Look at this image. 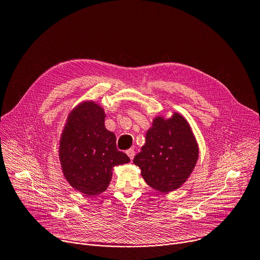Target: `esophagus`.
Masks as SVG:
<instances>
[{
    "label": "esophagus",
    "mask_w": 260,
    "mask_h": 260,
    "mask_svg": "<svg viewBox=\"0 0 260 260\" xmlns=\"http://www.w3.org/2000/svg\"><path fill=\"white\" fill-rule=\"evenodd\" d=\"M126 153H127V155L130 157V159L132 160L133 157H134V155H135V151H134L133 149H128V150L126 151Z\"/></svg>",
    "instance_id": "esophagus-1"
}]
</instances>
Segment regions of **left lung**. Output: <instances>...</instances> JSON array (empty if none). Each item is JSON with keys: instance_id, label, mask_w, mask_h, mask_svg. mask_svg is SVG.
<instances>
[{"instance_id": "1", "label": "left lung", "mask_w": 260, "mask_h": 260, "mask_svg": "<svg viewBox=\"0 0 260 260\" xmlns=\"http://www.w3.org/2000/svg\"><path fill=\"white\" fill-rule=\"evenodd\" d=\"M133 163L145 182L160 192L180 188L187 181L199 157L194 134L184 116L157 115L146 133V142Z\"/></svg>"}]
</instances>
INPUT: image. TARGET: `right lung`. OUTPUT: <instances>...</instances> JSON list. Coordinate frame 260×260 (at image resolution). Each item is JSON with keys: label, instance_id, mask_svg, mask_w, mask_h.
<instances>
[{"label": "right lung", "instance_id": "add662e5", "mask_svg": "<svg viewBox=\"0 0 260 260\" xmlns=\"http://www.w3.org/2000/svg\"><path fill=\"white\" fill-rule=\"evenodd\" d=\"M105 110L93 101L74 107L59 142V160L71 186L93 197L105 191L113 168L130 162L116 148V138L105 126Z\"/></svg>", "mask_w": 260, "mask_h": 260}]
</instances>
